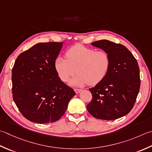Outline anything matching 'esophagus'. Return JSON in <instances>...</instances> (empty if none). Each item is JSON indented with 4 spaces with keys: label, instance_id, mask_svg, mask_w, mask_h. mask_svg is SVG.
Masks as SVG:
<instances>
[{
    "label": "esophagus",
    "instance_id": "obj_1",
    "mask_svg": "<svg viewBox=\"0 0 152 152\" xmlns=\"http://www.w3.org/2000/svg\"><path fill=\"white\" fill-rule=\"evenodd\" d=\"M74 91H75L76 94H79L82 91V90H80V89H74Z\"/></svg>",
    "mask_w": 152,
    "mask_h": 152
}]
</instances>
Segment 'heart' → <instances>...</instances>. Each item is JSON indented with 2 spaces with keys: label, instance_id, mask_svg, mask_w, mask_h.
Segmentation results:
<instances>
[{
  "label": "heart",
  "instance_id": "1",
  "mask_svg": "<svg viewBox=\"0 0 152 152\" xmlns=\"http://www.w3.org/2000/svg\"><path fill=\"white\" fill-rule=\"evenodd\" d=\"M66 57L57 56L54 66L59 78L64 82L68 81L77 71L78 75L70 82L73 86L97 84L105 78L111 63L109 55L105 50H96L81 44L68 49Z\"/></svg>",
  "mask_w": 152,
  "mask_h": 152
}]
</instances>
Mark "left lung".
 Wrapping results in <instances>:
<instances>
[{"label": "left lung", "mask_w": 152, "mask_h": 152, "mask_svg": "<svg viewBox=\"0 0 152 152\" xmlns=\"http://www.w3.org/2000/svg\"><path fill=\"white\" fill-rule=\"evenodd\" d=\"M91 44L107 53L111 63L105 78L89 89L92 99L87 109L96 118L117 119L131 111L138 96L140 79L137 61L121 44L105 39Z\"/></svg>", "instance_id": "obj_1"}]
</instances>
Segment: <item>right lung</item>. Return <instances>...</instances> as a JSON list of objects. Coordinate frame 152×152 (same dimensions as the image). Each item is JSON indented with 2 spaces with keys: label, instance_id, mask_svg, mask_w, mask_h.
<instances>
[{
  "label": "right lung",
  "instance_id": "1",
  "mask_svg": "<svg viewBox=\"0 0 152 152\" xmlns=\"http://www.w3.org/2000/svg\"><path fill=\"white\" fill-rule=\"evenodd\" d=\"M62 44L37 43L21 53L14 63L12 71L13 99L23 117L33 123L59 120L76 94L60 79L54 66Z\"/></svg>",
  "mask_w": 152,
  "mask_h": 152
}]
</instances>
